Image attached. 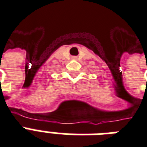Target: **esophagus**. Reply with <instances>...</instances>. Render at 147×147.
<instances>
[{"label": "esophagus", "instance_id": "obj_1", "mask_svg": "<svg viewBox=\"0 0 147 147\" xmlns=\"http://www.w3.org/2000/svg\"><path fill=\"white\" fill-rule=\"evenodd\" d=\"M73 59H74V60H76V59H77V58L75 57H73Z\"/></svg>", "mask_w": 147, "mask_h": 147}]
</instances>
